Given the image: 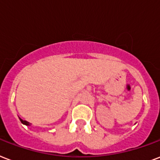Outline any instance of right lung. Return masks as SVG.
<instances>
[{
  "mask_svg": "<svg viewBox=\"0 0 160 160\" xmlns=\"http://www.w3.org/2000/svg\"><path fill=\"white\" fill-rule=\"evenodd\" d=\"M20 121L22 122V123H23V124H25V125H27V126H30V125H31V123H30L29 122H27V121H26V120H22V118H20Z\"/></svg>",
  "mask_w": 160,
  "mask_h": 160,
  "instance_id": "right-lung-1",
  "label": "right lung"
}]
</instances>
